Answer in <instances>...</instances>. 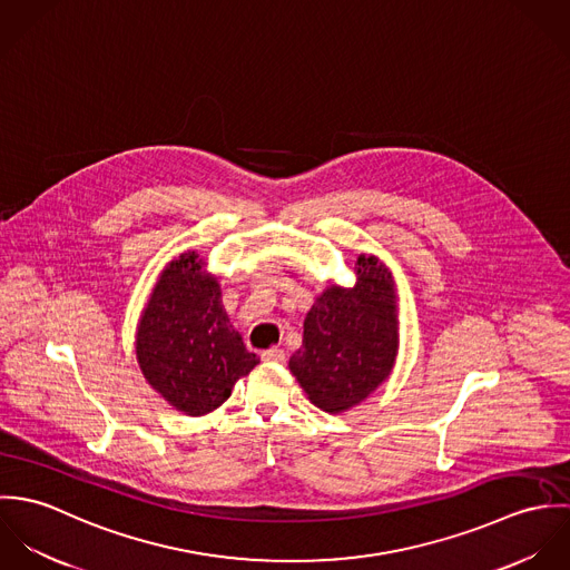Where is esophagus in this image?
<instances>
[{
	"label": "esophagus",
	"mask_w": 570,
	"mask_h": 570,
	"mask_svg": "<svg viewBox=\"0 0 570 570\" xmlns=\"http://www.w3.org/2000/svg\"><path fill=\"white\" fill-rule=\"evenodd\" d=\"M261 357H263V362H269V364H283L285 362V351L278 348V346H272V348L263 351Z\"/></svg>",
	"instance_id": "1"
}]
</instances>
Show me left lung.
I'll return each instance as SVG.
<instances>
[{"label": "left lung", "mask_w": 570, "mask_h": 570, "mask_svg": "<svg viewBox=\"0 0 570 570\" xmlns=\"http://www.w3.org/2000/svg\"><path fill=\"white\" fill-rule=\"evenodd\" d=\"M351 289L328 285L305 318L303 346L289 371L314 406L337 414L389 380L397 348V287L391 269L360 254Z\"/></svg>", "instance_id": "1"}]
</instances>
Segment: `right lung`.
Returning <instances> with one entry per match:
<instances>
[{
	"label": "right lung",
	"instance_id": "right-lung-1",
	"mask_svg": "<svg viewBox=\"0 0 570 570\" xmlns=\"http://www.w3.org/2000/svg\"><path fill=\"white\" fill-rule=\"evenodd\" d=\"M197 252L173 258L160 274L136 333V357L145 380L164 400L202 416L222 406L258 357L222 303V287L204 272Z\"/></svg>",
	"mask_w": 570,
	"mask_h": 570
}]
</instances>
